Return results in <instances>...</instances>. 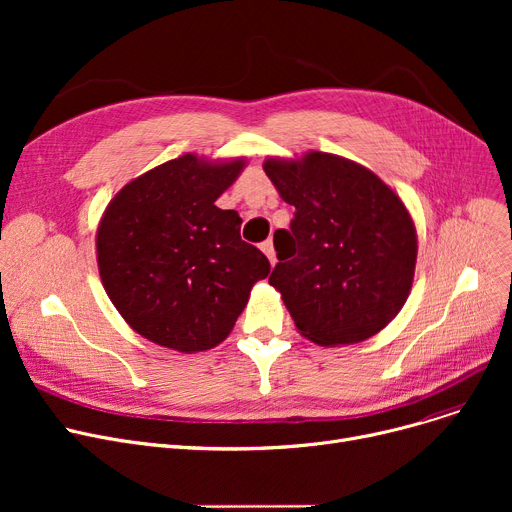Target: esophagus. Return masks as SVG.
<instances>
[{
	"instance_id": "34e87169",
	"label": "esophagus",
	"mask_w": 512,
	"mask_h": 512,
	"mask_svg": "<svg viewBox=\"0 0 512 512\" xmlns=\"http://www.w3.org/2000/svg\"><path fill=\"white\" fill-rule=\"evenodd\" d=\"M261 251L267 255V259H270V263L272 265H276V251H274V242L272 240H265V242H261Z\"/></svg>"
}]
</instances>
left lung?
I'll list each match as a JSON object with an SVG mask.
<instances>
[{"mask_svg":"<svg viewBox=\"0 0 512 512\" xmlns=\"http://www.w3.org/2000/svg\"><path fill=\"white\" fill-rule=\"evenodd\" d=\"M263 170L297 209L290 230L276 232L270 276L294 326L319 346L384 330L415 276L417 230L405 203L380 176L334 153L267 157Z\"/></svg>","mask_w":512,"mask_h":512,"instance_id":"obj_1","label":"left lung"}]
</instances>
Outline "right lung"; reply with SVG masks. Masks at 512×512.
I'll return each mask as SVG.
<instances>
[{
	"instance_id": "obj_1",
	"label": "right lung",
	"mask_w": 512,
	"mask_h": 512,
	"mask_svg": "<svg viewBox=\"0 0 512 512\" xmlns=\"http://www.w3.org/2000/svg\"><path fill=\"white\" fill-rule=\"evenodd\" d=\"M247 159L184 153L130 180L105 207L97 265L107 297L143 338L178 353L228 338L270 261L240 238V215L218 197Z\"/></svg>"
}]
</instances>
